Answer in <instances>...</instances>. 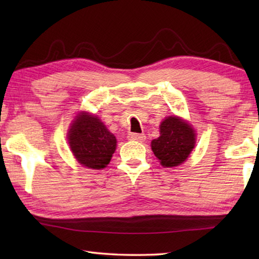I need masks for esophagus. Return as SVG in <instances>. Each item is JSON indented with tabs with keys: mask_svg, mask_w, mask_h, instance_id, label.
Segmentation results:
<instances>
[{
	"mask_svg": "<svg viewBox=\"0 0 259 259\" xmlns=\"http://www.w3.org/2000/svg\"><path fill=\"white\" fill-rule=\"evenodd\" d=\"M128 138L130 140H136V142H144L146 139V136L144 134H129Z\"/></svg>",
	"mask_w": 259,
	"mask_h": 259,
	"instance_id": "esophagus-1",
	"label": "esophagus"
}]
</instances>
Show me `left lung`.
<instances>
[{"mask_svg": "<svg viewBox=\"0 0 259 259\" xmlns=\"http://www.w3.org/2000/svg\"><path fill=\"white\" fill-rule=\"evenodd\" d=\"M195 146V133L191 124L178 116H168L160 124V137L153 139L152 151L161 165L172 168L186 161Z\"/></svg>", "mask_w": 259, "mask_h": 259, "instance_id": "obj_1", "label": "left lung"}]
</instances>
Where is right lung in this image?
I'll return each instance as SVG.
<instances>
[{
    "instance_id": "right-lung-1",
    "label": "right lung",
    "mask_w": 259,
    "mask_h": 259,
    "mask_svg": "<svg viewBox=\"0 0 259 259\" xmlns=\"http://www.w3.org/2000/svg\"><path fill=\"white\" fill-rule=\"evenodd\" d=\"M68 144L76 161L89 169L106 166L116 148V138L98 116L81 112L68 130Z\"/></svg>"
}]
</instances>
